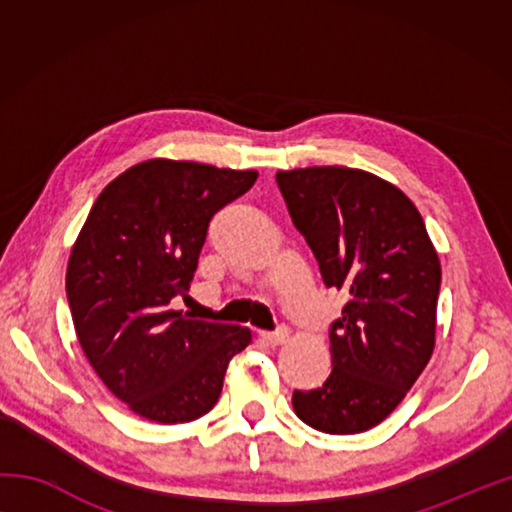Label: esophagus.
Segmentation results:
<instances>
[{
    "mask_svg": "<svg viewBox=\"0 0 512 512\" xmlns=\"http://www.w3.org/2000/svg\"><path fill=\"white\" fill-rule=\"evenodd\" d=\"M287 339H289V329L287 327H280V329H275V332H264L262 334V341L266 345H271V348H277V345L287 343Z\"/></svg>",
    "mask_w": 512,
    "mask_h": 512,
    "instance_id": "obj_1",
    "label": "esophagus"
}]
</instances>
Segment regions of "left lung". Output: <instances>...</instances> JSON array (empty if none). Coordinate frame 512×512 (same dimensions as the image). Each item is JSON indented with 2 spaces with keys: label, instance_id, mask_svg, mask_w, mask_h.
<instances>
[{
  "label": "left lung",
  "instance_id": "left-lung-1",
  "mask_svg": "<svg viewBox=\"0 0 512 512\" xmlns=\"http://www.w3.org/2000/svg\"><path fill=\"white\" fill-rule=\"evenodd\" d=\"M275 180L325 287L350 296L329 327L334 368L320 388L293 391V411L318 431L361 433L395 411L431 359L438 253L418 207L368 171L307 167Z\"/></svg>",
  "mask_w": 512,
  "mask_h": 512
}]
</instances>
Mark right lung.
I'll list each match as a JSON object with an SVG mask.
<instances>
[{
    "mask_svg": "<svg viewBox=\"0 0 512 512\" xmlns=\"http://www.w3.org/2000/svg\"><path fill=\"white\" fill-rule=\"evenodd\" d=\"M257 171L146 160L103 189L67 264V302L90 366L146 420L201 418L219 400L246 327L207 323L185 296L212 216L255 185Z\"/></svg>",
    "mask_w": 512,
    "mask_h": 512,
    "instance_id": "add662e5",
    "label": "right lung"
}]
</instances>
